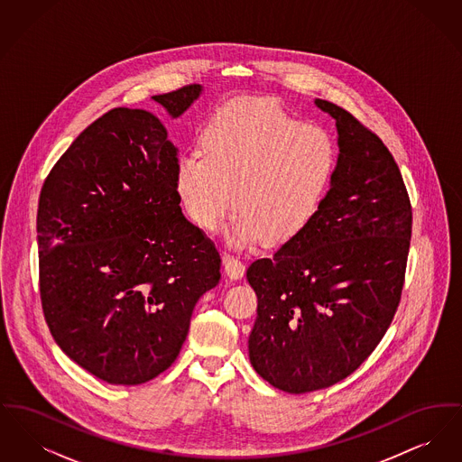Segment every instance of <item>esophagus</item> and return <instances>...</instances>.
Instances as JSON below:
<instances>
[{"instance_id":"34e87169","label":"esophagus","mask_w":462,"mask_h":462,"mask_svg":"<svg viewBox=\"0 0 462 462\" xmlns=\"http://www.w3.org/2000/svg\"><path fill=\"white\" fill-rule=\"evenodd\" d=\"M223 266H225L226 277H228V279H234V281L241 279L242 275H244V272H245V264L242 263L239 258H236V256L228 254V253L223 254Z\"/></svg>"}]
</instances>
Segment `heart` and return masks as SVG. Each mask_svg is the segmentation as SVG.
I'll return each instance as SVG.
<instances>
[{"mask_svg":"<svg viewBox=\"0 0 462 462\" xmlns=\"http://www.w3.org/2000/svg\"><path fill=\"white\" fill-rule=\"evenodd\" d=\"M202 148L180 157L176 190L204 230H217L234 206L226 236L237 247L296 237L317 215L337 164L326 128L303 123L270 98L220 107Z\"/></svg>","mask_w":462,"mask_h":462,"instance_id":"b5f03b06","label":"heart"}]
</instances>
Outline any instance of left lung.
I'll return each mask as SVG.
<instances>
[{"mask_svg": "<svg viewBox=\"0 0 462 462\" xmlns=\"http://www.w3.org/2000/svg\"><path fill=\"white\" fill-rule=\"evenodd\" d=\"M337 164L317 215L272 258L247 268L258 296L249 360L287 393L329 388L360 367L400 303L412 208L377 134L328 100Z\"/></svg>", "mask_w": 462, "mask_h": 462, "instance_id": "obj_1", "label": "left lung"}]
</instances>
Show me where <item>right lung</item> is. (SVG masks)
Returning a JSON list of instances; mask_svg holds the SVG:
<instances>
[{"label": "right lung", "mask_w": 462, "mask_h": 462, "mask_svg": "<svg viewBox=\"0 0 462 462\" xmlns=\"http://www.w3.org/2000/svg\"><path fill=\"white\" fill-rule=\"evenodd\" d=\"M200 85L152 97L176 119ZM175 145L147 110L117 107L53 166L38 204L40 292L57 345L109 384L164 373L199 298L220 282V254L181 213Z\"/></svg>", "instance_id": "add662e5"}]
</instances>
